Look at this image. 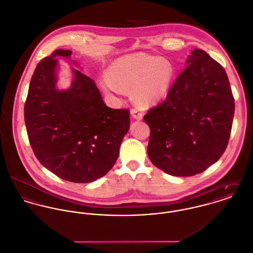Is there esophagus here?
Returning a JSON list of instances; mask_svg holds the SVG:
<instances>
[{
	"label": "esophagus",
	"mask_w": 253,
	"mask_h": 253,
	"mask_svg": "<svg viewBox=\"0 0 253 253\" xmlns=\"http://www.w3.org/2000/svg\"><path fill=\"white\" fill-rule=\"evenodd\" d=\"M131 115L136 120H141L142 119V112L140 109H132L131 110Z\"/></svg>",
	"instance_id": "1"
}]
</instances>
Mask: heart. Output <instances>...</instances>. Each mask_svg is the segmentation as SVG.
<instances>
[{
  "label": "heart",
  "mask_w": 253,
  "mask_h": 253,
  "mask_svg": "<svg viewBox=\"0 0 253 253\" xmlns=\"http://www.w3.org/2000/svg\"><path fill=\"white\" fill-rule=\"evenodd\" d=\"M172 77L173 68L168 60L137 53L115 60L101 85L106 92L115 95L133 89L134 100L142 107H149L167 95Z\"/></svg>",
  "instance_id": "heart-1"
}]
</instances>
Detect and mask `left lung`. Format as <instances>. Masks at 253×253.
Masks as SVG:
<instances>
[{
	"mask_svg": "<svg viewBox=\"0 0 253 253\" xmlns=\"http://www.w3.org/2000/svg\"><path fill=\"white\" fill-rule=\"evenodd\" d=\"M166 100L143 119L150 128L147 154L174 176H191L219 160L230 138L235 103L223 67L194 49Z\"/></svg>",
	"mask_w": 253,
	"mask_h": 253,
	"instance_id": "8db88e82",
	"label": "left lung"
}]
</instances>
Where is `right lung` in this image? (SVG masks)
<instances>
[{
    "label": "right lung",
    "mask_w": 253,
    "mask_h": 253,
    "mask_svg": "<svg viewBox=\"0 0 253 253\" xmlns=\"http://www.w3.org/2000/svg\"><path fill=\"white\" fill-rule=\"evenodd\" d=\"M71 55V50L57 49L37 65L24 119L41 164L65 180L86 183L104 176L115 164L130 113L107 107L94 81L74 68L71 87L59 90L57 58Z\"/></svg>",
    "instance_id": "obj_1"
}]
</instances>
